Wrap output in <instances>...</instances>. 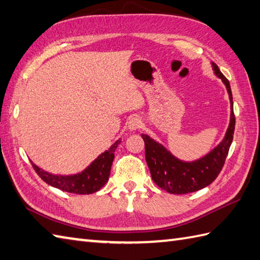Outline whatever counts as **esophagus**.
<instances>
[{
    "label": "esophagus",
    "instance_id": "obj_1",
    "mask_svg": "<svg viewBox=\"0 0 260 260\" xmlns=\"http://www.w3.org/2000/svg\"><path fill=\"white\" fill-rule=\"evenodd\" d=\"M142 126V120L139 117H132L128 120V129L136 131Z\"/></svg>",
    "mask_w": 260,
    "mask_h": 260
}]
</instances>
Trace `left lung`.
<instances>
[{
	"label": "left lung",
	"instance_id": "left-lung-1",
	"mask_svg": "<svg viewBox=\"0 0 260 260\" xmlns=\"http://www.w3.org/2000/svg\"><path fill=\"white\" fill-rule=\"evenodd\" d=\"M215 75L224 82L230 97L231 117L229 128L223 141L208 155L194 162H182L174 157L167 148L150 136L142 134L145 143V158L153 181L161 189L172 194H185L196 192L211 184L222 170L225 157L234 139L236 118L233 106V93L229 80L222 75L218 66L212 63Z\"/></svg>",
	"mask_w": 260,
	"mask_h": 260
}]
</instances>
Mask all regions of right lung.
<instances>
[{
	"instance_id": "add662e5",
	"label": "right lung",
	"mask_w": 260,
	"mask_h": 260,
	"mask_svg": "<svg viewBox=\"0 0 260 260\" xmlns=\"http://www.w3.org/2000/svg\"><path fill=\"white\" fill-rule=\"evenodd\" d=\"M119 143L120 140L116 141L107 151L101 154L86 170L75 175H53L38 168L32 162L31 164L37 174L49 185L66 192L76 193V194H90V193L101 190L108 181L110 168H112L115 156L114 153Z\"/></svg>"
}]
</instances>
